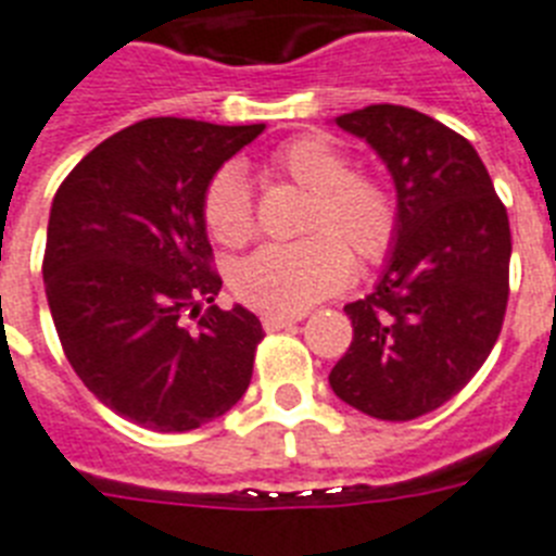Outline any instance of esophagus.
Listing matches in <instances>:
<instances>
[{"label": "esophagus", "mask_w": 556, "mask_h": 556, "mask_svg": "<svg viewBox=\"0 0 556 556\" xmlns=\"http://www.w3.org/2000/svg\"><path fill=\"white\" fill-rule=\"evenodd\" d=\"M296 321H302V316H282V314H265L263 316V328L268 330V333H274V330H282V328H293Z\"/></svg>", "instance_id": "34e87169"}]
</instances>
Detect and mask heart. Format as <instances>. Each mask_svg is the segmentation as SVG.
Listing matches in <instances>:
<instances>
[{"label": "heart", "mask_w": 556, "mask_h": 556, "mask_svg": "<svg viewBox=\"0 0 556 556\" xmlns=\"http://www.w3.org/2000/svg\"><path fill=\"white\" fill-rule=\"evenodd\" d=\"M274 169L314 194L296 242H274L245 256L231 286L245 305L265 314H302L348 286L353 255L362 265H381L399 240V206L384 184L353 172L342 149L321 138H293L274 152ZM203 223L226 249L254 237V206L245 177L223 166L203 191Z\"/></svg>", "instance_id": "1"}]
</instances>
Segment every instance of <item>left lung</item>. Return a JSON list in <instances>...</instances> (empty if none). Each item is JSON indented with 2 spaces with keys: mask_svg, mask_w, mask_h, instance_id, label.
Wrapping results in <instances>:
<instances>
[{
  "mask_svg": "<svg viewBox=\"0 0 556 556\" xmlns=\"http://www.w3.org/2000/svg\"><path fill=\"white\" fill-rule=\"evenodd\" d=\"M395 180L399 240L370 296L344 305L353 342L333 393L381 421H413L460 393L492 353L508 302L511 231L464 135L424 112L372 104L339 115Z\"/></svg>",
  "mask_w": 556,
  "mask_h": 556,
  "instance_id": "obj_1",
  "label": "left lung"
}]
</instances>
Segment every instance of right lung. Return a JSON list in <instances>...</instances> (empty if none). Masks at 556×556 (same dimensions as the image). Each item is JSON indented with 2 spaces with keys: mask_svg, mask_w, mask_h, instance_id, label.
<instances>
[{
  "mask_svg": "<svg viewBox=\"0 0 556 556\" xmlns=\"http://www.w3.org/2000/svg\"><path fill=\"white\" fill-rule=\"evenodd\" d=\"M263 129L138 121L55 191L41 263L55 333L84 387L132 424L189 432L249 390L265 333L245 307L214 305L203 191Z\"/></svg>",
  "mask_w": 556,
  "mask_h": 556,
  "instance_id": "right-lung-1",
  "label": "right lung"
}]
</instances>
